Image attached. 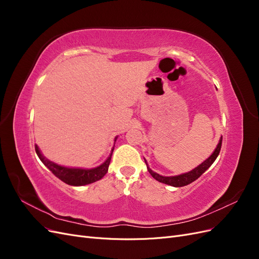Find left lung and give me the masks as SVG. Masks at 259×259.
Here are the masks:
<instances>
[{
  "instance_id": "left-lung-1",
  "label": "left lung",
  "mask_w": 259,
  "mask_h": 259,
  "mask_svg": "<svg viewBox=\"0 0 259 259\" xmlns=\"http://www.w3.org/2000/svg\"><path fill=\"white\" fill-rule=\"evenodd\" d=\"M222 143H223V137L221 138V140H219V144L217 145V147L215 149V151L213 152V154H211L207 160H205L202 164H200L198 167H195L194 169L189 171V173L182 174V175H178V176L166 177V176H161L159 174L154 173V171L151 170L149 167H148V170H149V173L151 174V176L154 179L158 180V182H160V183L166 184V185L173 186V187H184V186H187V185L193 183L194 180H197L211 165V164L214 163V161L216 160L219 152H221Z\"/></svg>"
}]
</instances>
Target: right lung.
<instances>
[{
  "instance_id": "obj_1",
  "label": "right lung",
  "mask_w": 259,
  "mask_h": 259,
  "mask_svg": "<svg viewBox=\"0 0 259 259\" xmlns=\"http://www.w3.org/2000/svg\"><path fill=\"white\" fill-rule=\"evenodd\" d=\"M35 152L38 158L43 162L44 165L48 167L52 173L59 178L61 182H64L67 185L70 186H84L89 185L92 183H95L97 180L103 178L108 171L109 164L111 161V155L113 152V149L111 151V154L109 155V158L106 160L105 163L101 164L100 166L92 168V169H83V168H69L57 165L48 159H45L44 156L41 154L40 150H38L37 146L35 145Z\"/></svg>"
}]
</instances>
